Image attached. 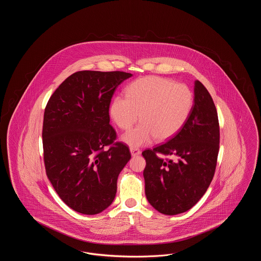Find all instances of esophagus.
<instances>
[{
	"mask_svg": "<svg viewBox=\"0 0 261 261\" xmlns=\"http://www.w3.org/2000/svg\"><path fill=\"white\" fill-rule=\"evenodd\" d=\"M130 151H131L132 156H136V155L141 154V150L139 149H137V148H131V149H130Z\"/></svg>",
	"mask_w": 261,
	"mask_h": 261,
	"instance_id": "obj_1",
	"label": "esophagus"
}]
</instances>
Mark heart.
<instances>
[{"label":"heart","mask_w":261,"mask_h":261,"mask_svg":"<svg viewBox=\"0 0 261 261\" xmlns=\"http://www.w3.org/2000/svg\"><path fill=\"white\" fill-rule=\"evenodd\" d=\"M126 98L112 100L111 116L122 130L137 121L142 123L126 133L122 140L132 148L149 144L154 138L164 142L175 136L186 123L194 96L185 84L159 76L139 78L126 88Z\"/></svg>","instance_id":"heart-1"}]
</instances>
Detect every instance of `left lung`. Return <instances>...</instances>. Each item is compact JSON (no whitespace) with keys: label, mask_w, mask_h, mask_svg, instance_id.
Masks as SVG:
<instances>
[{"label":"left lung","mask_w":261,"mask_h":261,"mask_svg":"<svg viewBox=\"0 0 261 261\" xmlns=\"http://www.w3.org/2000/svg\"><path fill=\"white\" fill-rule=\"evenodd\" d=\"M194 90L193 109L181 130L166 143L142 152L146 197L166 215L192 208L211 185L216 168L220 140L216 108L199 80Z\"/></svg>","instance_id":"obj_1"}]
</instances>
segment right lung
<instances>
[{
    "instance_id": "1",
    "label": "right lung",
    "mask_w": 261,
    "mask_h": 261,
    "mask_svg": "<svg viewBox=\"0 0 261 261\" xmlns=\"http://www.w3.org/2000/svg\"><path fill=\"white\" fill-rule=\"evenodd\" d=\"M131 73L77 71L50 96L44 112L46 174L62 201L82 214H98L112 204L117 178L131 159L115 142L110 105L115 89Z\"/></svg>"
}]
</instances>
